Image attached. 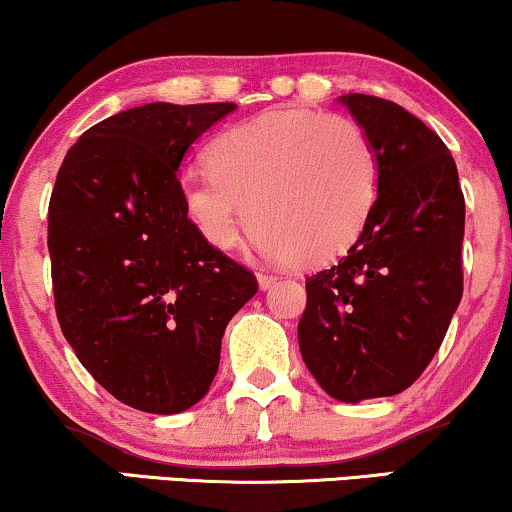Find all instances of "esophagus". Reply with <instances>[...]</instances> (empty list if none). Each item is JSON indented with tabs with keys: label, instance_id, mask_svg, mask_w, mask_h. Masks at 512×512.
I'll return each instance as SVG.
<instances>
[{
	"label": "esophagus",
	"instance_id": "obj_1",
	"mask_svg": "<svg viewBox=\"0 0 512 512\" xmlns=\"http://www.w3.org/2000/svg\"><path fill=\"white\" fill-rule=\"evenodd\" d=\"M276 281H279V279H276V276H272V274H257V283H260L262 291H269V288H272Z\"/></svg>",
	"mask_w": 512,
	"mask_h": 512
}]
</instances>
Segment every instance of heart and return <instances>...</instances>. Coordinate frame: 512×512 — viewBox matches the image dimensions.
Instances as JSON below:
<instances>
[{"instance_id":"heart-1","label":"heart","mask_w":512,"mask_h":512,"mask_svg":"<svg viewBox=\"0 0 512 512\" xmlns=\"http://www.w3.org/2000/svg\"><path fill=\"white\" fill-rule=\"evenodd\" d=\"M374 197L377 157L365 128L312 109L229 128L209 145L207 171L178 183L183 214L209 248H233L245 209L272 262L334 260L360 236Z\"/></svg>"}]
</instances>
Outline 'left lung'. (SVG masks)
Wrapping results in <instances>:
<instances>
[{
	"label": "left lung",
	"instance_id": "left-lung-1",
	"mask_svg": "<svg viewBox=\"0 0 512 512\" xmlns=\"http://www.w3.org/2000/svg\"><path fill=\"white\" fill-rule=\"evenodd\" d=\"M377 157V197L334 267L307 279L305 367L331 398L396 396L424 372L463 298L465 197L432 128L396 102L338 97Z\"/></svg>",
	"mask_w": 512,
	"mask_h": 512
}]
</instances>
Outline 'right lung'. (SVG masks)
Returning a JSON list of instances; mask_svg holds the SVG:
<instances>
[{"label":"right lung","instance_id":"right-lung-1","mask_svg":"<svg viewBox=\"0 0 512 512\" xmlns=\"http://www.w3.org/2000/svg\"><path fill=\"white\" fill-rule=\"evenodd\" d=\"M233 112L231 102L126 109L80 135L54 183L59 326L97 384L135 410L176 415L205 398L226 324L257 293L178 200L190 145Z\"/></svg>","mask_w":512,"mask_h":512}]
</instances>
